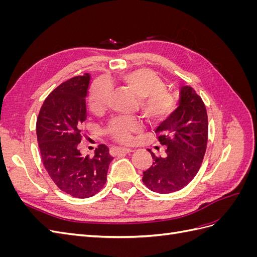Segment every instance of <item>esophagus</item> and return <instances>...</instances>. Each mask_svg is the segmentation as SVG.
Instances as JSON below:
<instances>
[{"mask_svg": "<svg viewBox=\"0 0 257 257\" xmlns=\"http://www.w3.org/2000/svg\"><path fill=\"white\" fill-rule=\"evenodd\" d=\"M132 152L131 149H127V148H119V147H112L110 149V154L112 157H116V155L120 154H126Z\"/></svg>", "mask_w": 257, "mask_h": 257, "instance_id": "34e87169", "label": "esophagus"}]
</instances>
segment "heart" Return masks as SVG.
Wrapping results in <instances>:
<instances>
[{"instance_id": "heart-1", "label": "heart", "mask_w": 257, "mask_h": 257, "mask_svg": "<svg viewBox=\"0 0 257 257\" xmlns=\"http://www.w3.org/2000/svg\"><path fill=\"white\" fill-rule=\"evenodd\" d=\"M120 80L139 97L138 107L150 124L167 120L176 108V98L166 91V84L151 69L139 68L120 76ZM110 83L99 79L92 84L89 106L93 112H100L106 107ZM142 131V124L132 116H114L106 126V134L119 144H128L135 133Z\"/></svg>"}]
</instances>
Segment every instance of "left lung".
<instances>
[{
    "instance_id": "obj_1",
    "label": "left lung",
    "mask_w": 257,
    "mask_h": 257,
    "mask_svg": "<svg viewBox=\"0 0 257 257\" xmlns=\"http://www.w3.org/2000/svg\"><path fill=\"white\" fill-rule=\"evenodd\" d=\"M155 135L165 146V154L157 157L149 150L153 163L144 172L143 182L161 194L181 190L198 173L207 149L208 115L195 90L181 87L178 108L160 124Z\"/></svg>"
}]
</instances>
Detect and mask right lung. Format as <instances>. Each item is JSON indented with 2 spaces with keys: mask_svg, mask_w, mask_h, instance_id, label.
<instances>
[{
  "mask_svg": "<svg viewBox=\"0 0 257 257\" xmlns=\"http://www.w3.org/2000/svg\"><path fill=\"white\" fill-rule=\"evenodd\" d=\"M90 78L84 74L61 83L45 99L36 122L46 170L61 191L78 198L91 197L103 189L113 160L103 144L95 149L94 157H82L77 149L82 138L81 125L87 119Z\"/></svg>",
  "mask_w": 257,
  "mask_h": 257,
  "instance_id": "1",
  "label": "right lung"
}]
</instances>
